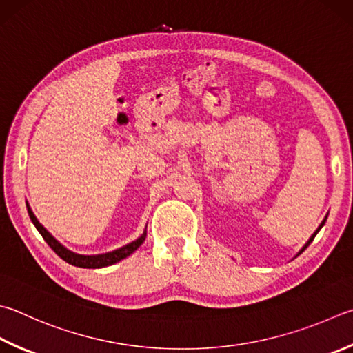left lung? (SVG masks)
I'll list each match as a JSON object with an SVG mask.
<instances>
[{"instance_id": "left-lung-1", "label": "left lung", "mask_w": 353, "mask_h": 353, "mask_svg": "<svg viewBox=\"0 0 353 353\" xmlns=\"http://www.w3.org/2000/svg\"><path fill=\"white\" fill-rule=\"evenodd\" d=\"M325 219H327V215H325V218L323 219V221H321V224H320V225H318V229H316V230L314 232V235H312V236H310V238L307 239V243H305V244L303 245V249H301L300 252H298V254H296V256H298V255H301V254H303V252H304V249H307V245H309V244H310L312 241H314V238H315V235L318 234V232H320V229H321V228H323V225H324V223H325Z\"/></svg>"}]
</instances>
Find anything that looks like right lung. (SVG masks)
<instances>
[{
	"instance_id": "obj_1",
	"label": "right lung",
	"mask_w": 353,
	"mask_h": 353,
	"mask_svg": "<svg viewBox=\"0 0 353 353\" xmlns=\"http://www.w3.org/2000/svg\"><path fill=\"white\" fill-rule=\"evenodd\" d=\"M28 212H29V216L32 219L33 225H35L37 230L41 234V236L44 238V241L50 245V249L55 252V254L63 258L65 263H69L72 265H77V268H84V269H101V268H108V265L115 264L118 261H121V259L128 258L129 255L134 254V252L139 248L144 243L145 235H148V232H143V235L137 238L135 241H132L129 244L123 245V248L115 249L112 252H105V254H99V255H81V254H75V252L69 250L68 248H64V245L58 241L57 238H53L50 232H48V229L44 228V225L38 221L35 214H33L30 205L28 204ZM148 228V225H145Z\"/></svg>"
}]
</instances>
